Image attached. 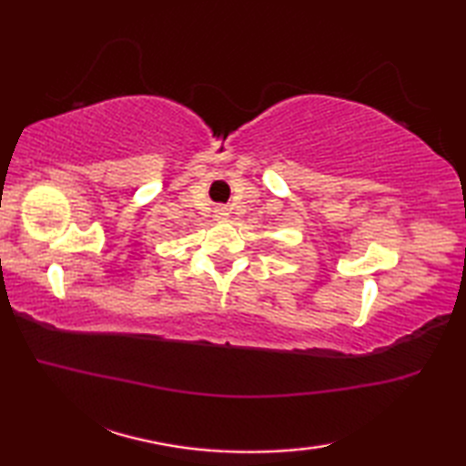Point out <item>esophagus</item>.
Instances as JSON below:
<instances>
[{
	"label": "esophagus",
	"mask_w": 466,
	"mask_h": 466,
	"mask_svg": "<svg viewBox=\"0 0 466 466\" xmlns=\"http://www.w3.org/2000/svg\"><path fill=\"white\" fill-rule=\"evenodd\" d=\"M228 214H230V212H228V208H224V206H218L216 210H214V218H216V220H226Z\"/></svg>",
	"instance_id": "esophagus-1"
}]
</instances>
